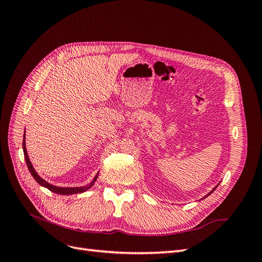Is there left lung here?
I'll return each instance as SVG.
<instances>
[{"mask_svg":"<svg viewBox=\"0 0 262 262\" xmlns=\"http://www.w3.org/2000/svg\"><path fill=\"white\" fill-rule=\"evenodd\" d=\"M215 189H216V187H215V188H214V189H213V190H215ZM212 192H213V191H211V192H210V193H209V194H211V193H212ZM209 194H208V195H209Z\"/></svg>","mask_w":262,"mask_h":262,"instance_id":"obj_1","label":"left lung"}]
</instances>
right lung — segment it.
<instances>
[{
    "label": "right lung",
    "instance_id": "obj_1",
    "mask_svg": "<svg viewBox=\"0 0 262 262\" xmlns=\"http://www.w3.org/2000/svg\"><path fill=\"white\" fill-rule=\"evenodd\" d=\"M23 149H24V156H25V161H26V164H27V167L31 173V176H33L35 178V180L38 182L39 185H41L43 187H46L47 189H49L50 191L52 192H55L58 194H75V193H81V192H84L86 191L87 189H90L94 184L95 181H96L97 179V176L94 178V180L91 182V184L89 186L86 187H76V188H61V187H55V186H52L50 184H48L46 180H43L40 176H38V173L36 172V170L34 169L33 165H31L30 161H29V157H28V154H27V150H26V145H25V134H24V140H23Z\"/></svg>",
    "mask_w": 262,
    "mask_h": 262
}]
</instances>
